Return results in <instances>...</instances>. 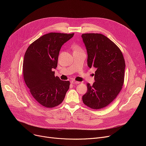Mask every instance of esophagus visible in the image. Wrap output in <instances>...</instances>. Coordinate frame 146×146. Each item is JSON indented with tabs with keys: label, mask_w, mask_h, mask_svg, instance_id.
<instances>
[{
	"label": "esophagus",
	"mask_w": 146,
	"mask_h": 146,
	"mask_svg": "<svg viewBox=\"0 0 146 146\" xmlns=\"http://www.w3.org/2000/svg\"><path fill=\"white\" fill-rule=\"evenodd\" d=\"M70 82H71V84H79V83H80V82L76 81L75 80H72L70 81Z\"/></svg>",
	"instance_id": "esophagus-1"
}]
</instances>
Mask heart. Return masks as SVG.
<instances>
[{"label":"heart","instance_id":"b5f03b06","mask_svg":"<svg viewBox=\"0 0 146 146\" xmlns=\"http://www.w3.org/2000/svg\"><path fill=\"white\" fill-rule=\"evenodd\" d=\"M74 51H82L81 48L78 46H76L74 47Z\"/></svg>","mask_w":146,"mask_h":146}]
</instances>
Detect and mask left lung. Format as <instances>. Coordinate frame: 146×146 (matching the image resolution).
<instances>
[{
  "instance_id": "obj_1",
  "label": "left lung",
  "mask_w": 146,
  "mask_h": 146,
  "mask_svg": "<svg viewBox=\"0 0 146 146\" xmlns=\"http://www.w3.org/2000/svg\"><path fill=\"white\" fill-rule=\"evenodd\" d=\"M85 44L89 68L96 69L95 81L87 83V92L82 102L92 109L105 108L121 91L124 82L125 63L118 47L106 36L100 33L81 35Z\"/></svg>"
}]
</instances>
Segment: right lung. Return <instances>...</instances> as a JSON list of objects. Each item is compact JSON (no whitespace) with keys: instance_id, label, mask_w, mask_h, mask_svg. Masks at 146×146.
<instances>
[{"instance_id":"1","label":"right lung","mask_w":146,"mask_h":146,"mask_svg":"<svg viewBox=\"0 0 146 146\" xmlns=\"http://www.w3.org/2000/svg\"><path fill=\"white\" fill-rule=\"evenodd\" d=\"M74 33H49L35 40L27 48L23 62L26 85L35 100L47 108L58 106L69 88V81L56 76V69L62 46Z\"/></svg>"}]
</instances>
